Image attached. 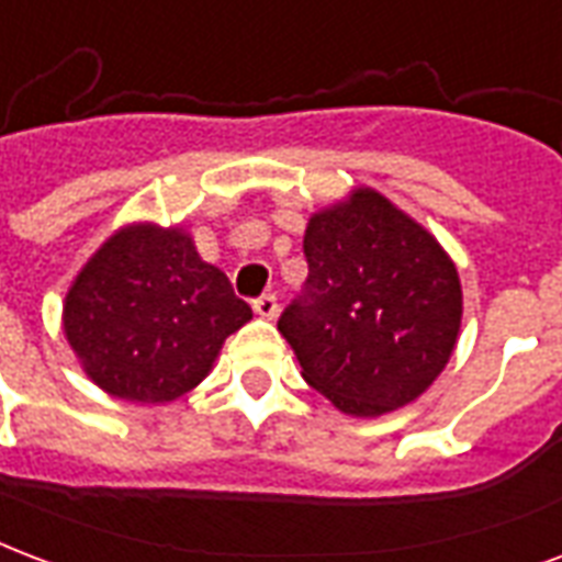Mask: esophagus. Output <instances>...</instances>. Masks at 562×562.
<instances>
[{
	"label": "esophagus",
	"mask_w": 562,
	"mask_h": 562,
	"mask_svg": "<svg viewBox=\"0 0 562 562\" xmlns=\"http://www.w3.org/2000/svg\"><path fill=\"white\" fill-rule=\"evenodd\" d=\"M252 310L261 315V318H277L280 313V303H277V294H261L252 301Z\"/></svg>",
	"instance_id": "esophagus-1"
}]
</instances>
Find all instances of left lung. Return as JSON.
<instances>
[{"label": "left lung", "mask_w": 562, "mask_h": 562, "mask_svg": "<svg viewBox=\"0 0 562 562\" xmlns=\"http://www.w3.org/2000/svg\"><path fill=\"white\" fill-rule=\"evenodd\" d=\"M303 256L310 277L277 322L303 381L355 417L414 402L459 336L461 285L450 256L363 187L310 220Z\"/></svg>", "instance_id": "1"}]
</instances>
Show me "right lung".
<instances>
[{
	"mask_svg": "<svg viewBox=\"0 0 562 562\" xmlns=\"http://www.w3.org/2000/svg\"><path fill=\"white\" fill-rule=\"evenodd\" d=\"M252 310L178 228L112 235L65 297V336L86 375L127 402L160 405L207 375Z\"/></svg>",
	"mask_w": 562,
	"mask_h": 562,
	"instance_id": "obj_1",
	"label": "right lung"
}]
</instances>
